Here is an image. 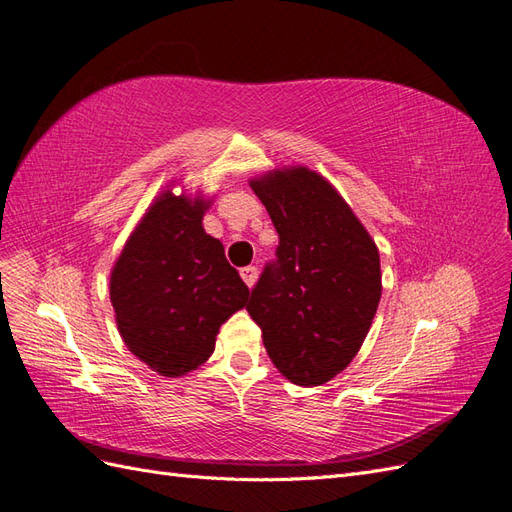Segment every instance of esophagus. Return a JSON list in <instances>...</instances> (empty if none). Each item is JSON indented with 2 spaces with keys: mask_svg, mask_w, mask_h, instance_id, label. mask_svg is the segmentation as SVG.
Here are the masks:
<instances>
[{
  "mask_svg": "<svg viewBox=\"0 0 512 512\" xmlns=\"http://www.w3.org/2000/svg\"><path fill=\"white\" fill-rule=\"evenodd\" d=\"M240 277L244 279V283H246L248 287H253V285L257 283V268H255V266L242 268V270H240Z\"/></svg>",
  "mask_w": 512,
  "mask_h": 512,
  "instance_id": "esophagus-1",
  "label": "esophagus"
}]
</instances>
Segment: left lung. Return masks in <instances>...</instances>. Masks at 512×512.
<instances>
[{
  "instance_id": "1",
  "label": "left lung",
  "mask_w": 512,
  "mask_h": 512,
  "mask_svg": "<svg viewBox=\"0 0 512 512\" xmlns=\"http://www.w3.org/2000/svg\"><path fill=\"white\" fill-rule=\"evenodd\" d=\"M248 183L279 233V259L246 311L287 381L324 385L357 357L381 303L376 242L316 170L283 166Z\"/></svg>"
}]
</instances>
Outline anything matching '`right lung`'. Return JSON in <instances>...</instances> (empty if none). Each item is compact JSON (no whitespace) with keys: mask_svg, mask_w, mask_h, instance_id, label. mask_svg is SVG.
Returning a JSON list of instances; mask_svg holds the SVG:
<instances>
[{"mask_svg":"<svg viewBox=\"0 0 512 512\" xmlns=\"http://www.w3.org/2000/svg\"><path fill=\"white\" fill-rule=\"evenodd\" d=\"M175 186V183H170ZM201 192L166 186L142 214L110 272V303L131 355L168 378L203 365L216 335L246 307L248 287L225 246L203 229Z\"/></svg>","mask_w":512,"mask_h":512,"instance_id":"right-lung-1","label":"right lung"}]
</instances>
